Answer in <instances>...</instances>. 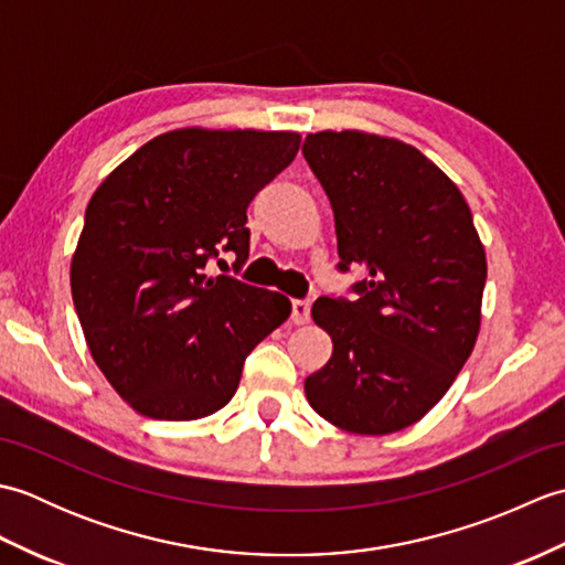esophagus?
<instances>
[{
    "label": "esophagus",
    "mask_w": 565,
    "mask_h": 565,
    "mask_svg": "<svg viewBox=\"0 0 565 565\" xmlns=\"http://www.w3.org/2000/svg\"><path fill=\"white\" fill-rule=\"evenodd\" d=\"M291 322L294 326H306V322H310V301L291 303Z\"/></svg>",
    "instance_id": "esophagus-1"
}]
</instances>
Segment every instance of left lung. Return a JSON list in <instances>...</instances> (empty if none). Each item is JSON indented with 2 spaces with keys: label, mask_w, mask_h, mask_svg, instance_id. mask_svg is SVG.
Returning <instances> with one entry per match:
<instances>
[{
  "label": "left lung",
  "mask_w": 565,
  "mask_h": 565,
  "mask_svg": "<svg viewBox=\"0 0 565 565\" xmlns=\"http://www.w3.org/2000/svg\"><path fill=\"white\" fill-rule=\"evenodd\" d=\"M303 154L330 199L340 269L366 271L356 301L313 303L332 356L306 379V398L352 435H393L419 423L471 356L486 249L459 186L407 142L320 130Z\"/></svg>",
  "instance_id": "left-lung-1"
}]
</instances>
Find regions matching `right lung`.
<instances>
[{
	"instance_id": "right-lung-1",
	"label": "right lung",
	"mask_w": 565,
	"mask_h": 565,
	"mask_svg": "<svg viewBox=\"0 0 565 565\" xmlns=\"http://www.w3.org/2000/svg\"><path fill=\"white\" fill-rule=\"evenodd\" d=\"M301 148L294 130L186 126L148 140L89 199L70 264L94 364L136 413L213 415L247 354L289 318V298L206 276L249 255L247 206Z\"/></svg>"
}]
</instances>
